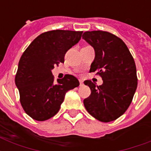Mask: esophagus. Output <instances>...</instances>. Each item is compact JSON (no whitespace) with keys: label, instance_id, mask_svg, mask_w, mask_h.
Masks as SVG:
<instances>
[{"label":"esophagus","instance_id":"esophagus-1","mask_svg":"<svg viewBox=\"0 0 151 151\" xmlns=\"http://www.w3.org/2000/svg\"><path fill=\"white\" fill-rule=\"evenodd\" d=\"M79 81H80V85H83V80H82V79H79Z\"/></svg>","mask_w":151,"mask_h":151}]
</instances>
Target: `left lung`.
Segmentation results:
<instances>
[{
	"label": "left lung",
	"mask_w": 151,
	"mask_h": 151,
	"mask_svg": "<svg viewBox=\"0 0 151 151\" xmlns=\"http://www.w3.org/2000/svg\"><path fill=\"white\" fill-rule=\"evenodd\" d=\"M82 38L96 52L89 72H96L103 81L99 86L85 81L91 95L84 99V105L96 119L112 122L126 111L136 92L137 75L133 57L124 41L109 32L86 31Z\"/></svg>",
	"instance_id": "left-lung-1"
}]
</instances>
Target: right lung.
I'll use <instances>...</instances> for the list:
<instances>
[{
  "label": "right lung",
  "mask_w": 151,
  "mask_h": 151,
  "mask_svg": "<svg viewBox=\"0 0 151 151\" xmlns=\"http://www.w3.org/2000/svg\"><path fill=\"white\" fill-rule=\"evenodd\" d=\"M83 31L55 29L40 34L20 58L15 74L20 103L33 119L43 122L56 114L66 92L79 81L66 74L55 82L52 70L64 63L66 52L80 41Z\"/></svg>",
  "instance_id": "obj_1"
}]
</instances>
